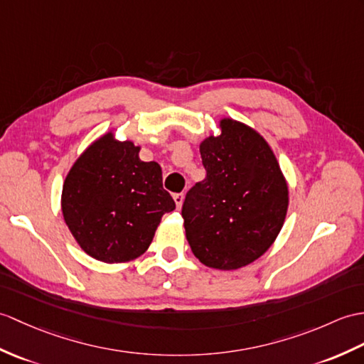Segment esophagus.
Listing matches in <instances>:
<instances>
[{
  "instance_id": "1",
  "label": "esophagus",
  "mask_w": 364,
  "mask_h": 364,
  "mask_svg": "<svg viewBox=\"0 0 364 364\" xmlns=\"http://www.w3.org/2000/svg\"><path fill=\"white\" fill-rule=\"evenodd\" d=\"M173 200H175V205H176V209H181V206H183V203H184V196L183 193H175L173 196Z\"/></svg>"
}]
</instances>
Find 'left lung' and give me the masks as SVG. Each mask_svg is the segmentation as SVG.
<instances>
[{"label": "left lung", "instance_id": "1", "mask_svg": "<svg viewBox=\"0 0 364 364\" xmlns=\"http://www.w3.org/2000/svg\"><path fill=\"white\" fill-rule=\"evenodd\" d=\"M200 142L206 178L186 196V239L203 265L239 269L264 256L289 210V183L272 146L252 127L222 117Z\"/></svg>", "mask_w": 364, "mask_h": 364}]
</instances>
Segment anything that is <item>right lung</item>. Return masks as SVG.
Returning a JSON list of instances; mask_svg holds the SVG:
<instances>
[{"label": "right lung", "instance_id": "1", "mask_svg": "<svg viewBox=\"0 0 364 364\" xmlns=\"http://www.w3.org/2000/svg\"><path fill=\"white\" fill-rule=\"evenodd\" d=\"M141 146L113 130L82 151L63 181L62 214L79 247L105 264L142 256L166 213L175 209L155 161H141Z\"/></svg>", "mask_w": 364, "mask_h": 364}]
</instances>
